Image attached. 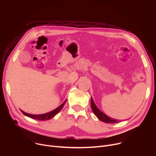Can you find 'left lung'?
I'll return each instance as SVG.
<instances>
[{"mask_svg": "<svg viewBox=\"0 0 156 156\" xmlns=\"http://www.w3.org/2000/svg\"><path fill=\"white\" fill-rule=\"evenodd\" d=\"M91 108H92V111L95 114V115L101 121L104 122H107V123H117V122H119L121 121V120L112 119V118H111L110 117H108V116H106L105 114H104L102 111H101L99 109L97 108L95 103L94 102L92 98H91Z\"/></svg>", "mask_w": 156, "mask_h": 156, "instance_id": "left-lung-1", "label": "left lung"}]
</instances>
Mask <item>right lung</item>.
<instances>
[{
  "instance_id": "right-lung-1",
  "label": "right lung",
  "mask_w": 156,
  "mask_h": 156,
  "mask_svg": "<svg viewBox=\"0 0 156 156\" xmlns=\"http://www.w3.org/2000/svg\"><path fill=\"white\" fill-rule=\"evenodd\" d=\"M66 102V101H65L60 106H59L58 108H56L55 109L53 110L52 111H51L49 112H47L46 114H38V115H34V114H28V113H27L23 111L22 110L21 112L22 113L24 114V115H25L28 117H30L32 119H37V120H39V121H45V120H48V119H51V118H52L54 116H55L56 114L59 112L61 109H62L64 105L65 104Z\"/></svg>"
}]
</instances>
